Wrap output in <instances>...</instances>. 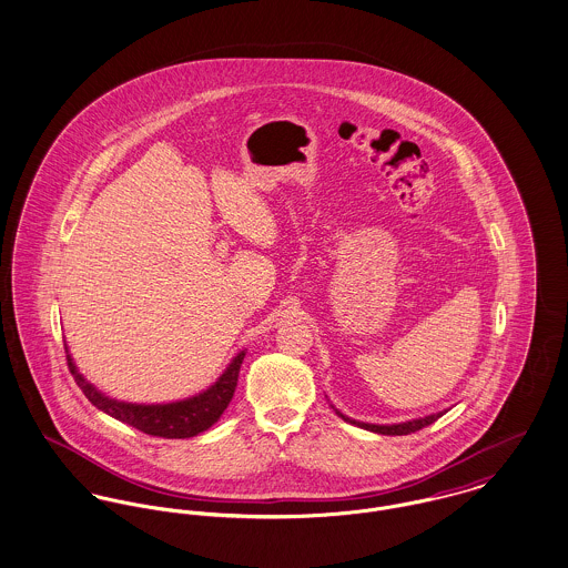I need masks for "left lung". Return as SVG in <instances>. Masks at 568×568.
Instances as JSON below:
<instances>
[{
    "label": "left lung",
    "mask_w": 568,
    "mask_h": 568,
    "mask_svg": "<svg viewBox=\"0 0 568 568\" xmlns=\"http://www.w3.org/2000/svg\"><path fill=\"white\" fill-rule=\"evenodd\" d=\"M338 416L344 419V422H351V424H357V426H362V428H366V430H373V433H381V435H409V433H416L419 428H424V426H428V424H433V422H437L442 414H433V416L419 417V419H414V422H403V424H392V426H378V424H364V422H355V419H351V417Z\"/></svg>",
    "instance_id": "obj_1"
}]
</instances>
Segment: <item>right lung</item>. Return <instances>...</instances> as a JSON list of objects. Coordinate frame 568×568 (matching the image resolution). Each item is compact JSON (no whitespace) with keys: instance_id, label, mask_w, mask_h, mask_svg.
I'll return each mask as SVG.
<instances>
[{"instance_id":"obj_1","label":"right lung","mask_w":568,"mask_h":568,"mask_svg":"<svg viewBox=\"0 0 568 568\" xmlns=\"http://www.w3.org/2000/svg\"><path fill=\"white\" fill-rule=\"evenodd\" d=\"M243 357H245V353H239L232 359V364L227 366L226 373L204 394L193 396L183 403H172V405H131V403L112 400V398L103 396L99 389H94L85 378L77 373L71 355H67V362H69V371L73 373L79 389L101 412L110 414L115 419L146 433V435H152V437L187 439V437H195V435L204 433L206 428H211L226 412V407L234 396V389H236Z\"/></svg>"}]
</instances>
